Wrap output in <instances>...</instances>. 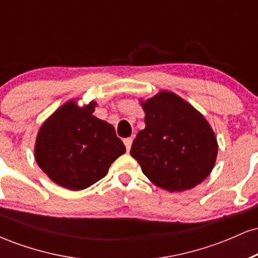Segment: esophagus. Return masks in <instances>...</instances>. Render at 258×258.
Instances as JSON below:
<instances>
[{"label": "esophagus", "instance_id": "obj_1", "mask_svg": "<svg viewBox=\"0 0 258 258\" xmlns=\"http://www.w3.org/2000/svg\"><path fill=\"white\" fill-rule=\"evenodd\" d=\"M132 142H133V138H125L123 139V143H125V147H126V149H127V152H128L130 149H131V146H132Z\"/></svg>", "mask_w": 258, "mask_h": 258}]
</instances>
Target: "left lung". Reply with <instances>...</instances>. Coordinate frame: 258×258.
<instances>
[{
  "label": "left lung",
  "mask_w": 258,
  "mask_h": 258,
  "mask_svg": "<svg viewBox=\"0 0 258 258\" xmlns=\"http://www.w3.org/2000/svg\"><path fill=\"white\" fill-rule=\"evenodd\" d=\"M146 128L137 133L131 155L142 172L168 191L194 188L209 176L217 158V139L205 117L172 92L142 103Z\"/></svg>",
  "instance_id": "left-lung-1"
}]
</instances>
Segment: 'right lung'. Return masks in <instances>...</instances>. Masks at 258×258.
I'll use <instances>...</instances> for the list:
<instances>
[{"label": "right lung", "instance_id": "add662e5", "mask_svg": "<svg viewBox=\"0 0 258 258\" xmlns=\"http://www.w3.org/2000/svg\"><path fill=\"white\" fill-rule=\"evenodd\" d=\"M94 106V102L84 108L68 102L38 131L37 165L53 182L70 190L98 182L126 152L114 126L92 115Z\"/></svg>", "mask_w": 258, "mask_h": 258}]
</instances>
